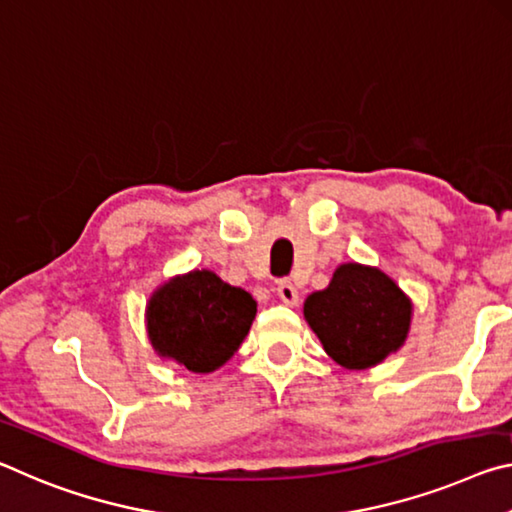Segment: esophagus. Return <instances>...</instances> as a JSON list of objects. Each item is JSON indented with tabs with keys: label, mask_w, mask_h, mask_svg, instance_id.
Masks as SVG:
<instances>
[{
	"label": "esophagus",
	"mask_w": 512,
	"mask_h": 512,
	"mask_svg": "<svg viewBox=\"0 0 512 512\" xmlns=\"http://www.w3.org/2000/svg\"><path fill=\"white\" fill-rule=\"evenodd\" d=\"M276 295H279V299L283 301V304H288V306H297L299 304V292L295 288V283L288 281V279L279 281V286H276Z\"/></svg>",
	"instance_id": "1"
}]
</instances>
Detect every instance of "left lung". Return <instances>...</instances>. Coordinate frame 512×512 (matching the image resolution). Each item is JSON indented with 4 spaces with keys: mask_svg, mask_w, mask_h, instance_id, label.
<instances>
[{
    "mask_svg": "<svg viewBox=\"0 0 512 512\" xmlns=\"http://www.w3.org/2000/svg\"><path fill=\"white\" fill-rule=\"evenodd\" d=\"M408 297L376 267L340 265L329 288L304 304L324 351L347 370H365L404 345L410 326Z\"/></svg>",
    "mask_w": 512,
    "mask_h": 512,
    "instance_id": "obj_1",
    "label": "left lung"
}]
</instances>
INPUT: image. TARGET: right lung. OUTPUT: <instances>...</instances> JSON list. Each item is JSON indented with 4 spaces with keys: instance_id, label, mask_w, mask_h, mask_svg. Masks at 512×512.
Returning <instances> with one entry per match:
<instances>
[{
    "instance_id": "obj_1",
    "label": "right lung",
    "mask_w": 512,
    "mask_h": 512,
    "mask_svg": "<svg viewBox=\"0 0 512 512\" xmlns=\"http://www.w3.org/2000/svg\"><path fill=\"white\" fill-rule=\"evenodd\" d=\"M256 315L254 297L208 270L177 276L147 306L149 340L161 356L208 374L236 354Z\"/></svg>"
}]
</instances>
